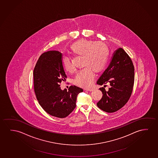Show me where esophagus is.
<instances>
[{"mask_svg":"<svg viewBox=\"0 0 158 158\" xmlns=\"http://www.w3.org/2000/svg\"><path fill=\"white\" fill-rule=\"evenodd\" d=\"M85 90H87V91H91L93 90V89H91V88H86V89H85Z\"/></svg>","mask_w":158,"mask_h":158,"instance_id":"obj_1","label":"esophagus"}]
</instances>
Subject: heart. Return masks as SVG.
<instances>
[{
  "label": "heart",
  "instance_id": "b5f03b06",
  "mask_svg": "<svg viewBox=\"0 0 158 158\" xmlns=\"http://www.w3.org/2000/svg\"><path fill=\"white\" fill-rule=\"evenodd\" d=\"M70 50L73 55L82 57L81 66L84 67L77 73L73 82L80 87H90L94 79V71L100 73L107 65L109 55L108 47L102 42L82 39L73 43ZM62 63L66 71H74L69 57H64Z\"/></svg>",
  "mask_w": 158,
  "mask_h": 158
}]
</instances>
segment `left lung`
<instances>
[{"mask_svg":"<svg viewBox=\"0 0 158 158\" xmlns=\"http://www.w3.org/2000/svg\"><path fill=\"white\" fill-rule=\"evenodd\" d=\"M134 67L132 60L123 49L114 51L110 62L97 81L98 85L109 83V90L100 88L102 98L97 103L100 109L107 113L118 111L129 100L133 88Z\"/></svg>","mask_w":158,"mask_h":158,"instance_id":"8db88e82","label":"left lung"}]
</instances>
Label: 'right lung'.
<instances>
[{"instance_id": "add662e5", "label": "right lung", "mask_w": 158, "mask_h": 158, "mask_svg": "<svg viewBox=\"0 0 158 158\" xmlns=\"http://www.w3.org/2000/svg\"><path fill=\"white\" fill-rule=\"evenodd\" d=\"M66 78L62 53L49 51L40 55L33 70L34 90L43 109L57 118H65L73 111L77 96L83 91L75 85H71L68 90H62L60 84Z\"/></svg>"}]
</instances>
